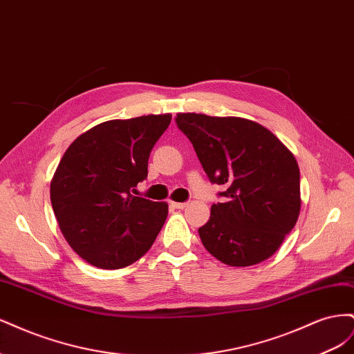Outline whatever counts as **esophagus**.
<instances>
[{
	"mask_svg": "<svg viewBox=\"0 0 354 354\" xmlns=\"http://www.w3.org/2000/svg\"><path fill=\"white\" fill-rule=\"evenodd\" d=\"M169 205L176 208V209H183L187 205V202H173V201H171Z\"/></svg>",
	"mask_w": 354,
	"mask_h": 354,
	"instance_id": "34e87169",
	"label": "esophagus"
}]
</instances>
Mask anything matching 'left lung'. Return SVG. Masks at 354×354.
Instances as JSON below:
<instances>
[{"instance_id": "1", "label": "left lung", "mask_w": 354, "mask_h": 354, "mask_svg": "<svg viewBox=\"0 0 354 354\" xmlns=\"http://www.w3.org/2000/svg\"><path fill=\"white\" fill-rule=\"evenodd\" d=\"M211 183L226 187L199 227L207 251L227 266L272 257L299 216V169L294 155L263 125L236 116L177 113Z\"/></svg>"}]
</instances>
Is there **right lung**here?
<instances>
[{
	"label": "right lung",
	"mask_w": 354,
	"mask_h": 354,
	"mask_svg": "<svg viewBox=\"0 0 354 354\" xmlns=\"http://www.w3.org/2000/svg\"><path fill=\"white\" fill-rule=\"evenodd\" d=\"M169 122V113L106 121L63 155L51 180V205L63 236L87 263L122 269L155 242L168 205L133 194Z\"/></svg>",
	"instance_id": "add662e5"
}]
</instances>
